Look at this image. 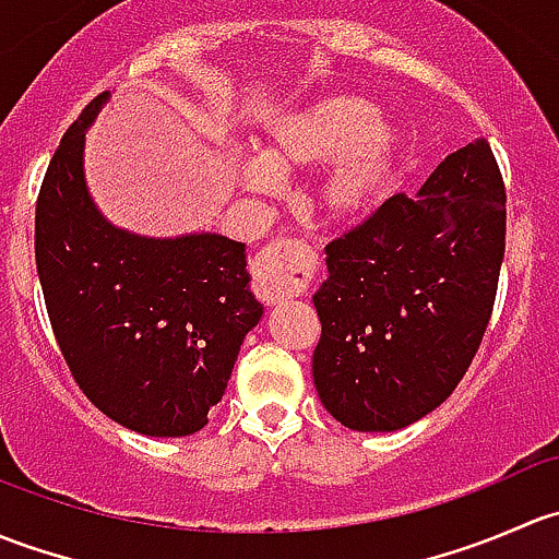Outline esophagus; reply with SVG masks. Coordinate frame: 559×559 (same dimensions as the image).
<instances>
[{"label": "esophagus", "mask_w": 559, "mask_h": 559, "mask_svg": "<svg viewBox=\"0 0 559 559\" xmlns=\"http://www.w3.org/2000/svg\"><path fill=\"white\" fill-rule=\"evenodd\" d=\"M259 270V295L267 302L300 297L311 284L316 259L311 248L300 240L281 238L267 243L257 257Z\"/></svg>", "instance_id": "obj_1"}]
</instances>
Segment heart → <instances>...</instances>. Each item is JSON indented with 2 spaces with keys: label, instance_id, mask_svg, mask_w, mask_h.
I'll use <instances>...</instances> for the list:
<instances>
[{
  "label": "heart",
  "instance_id": "b5f03b06",
  "mask_svg": "<svg viewBox=\"0 0 559 559\" xmlns=\"http://www.w3.org/2000/svg\"><path fill=\"white\" fill-rule=\"evenodd\" d=\"M400 162V134L392 121L357 94H326L284 112L267 127L262 162L240 167V180L273 191L278 175L316 170V207L335 224H357L379 211Z\"/></svg>",
  "mask_w": 559,
  "mask_h": 559
}]
</instances>
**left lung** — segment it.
Wrapping results in <instances>:
<instances>
[{
  "instance_id": "8db88e82",
  "label": "left lung",
  "mask_w": 559,
  "mask_h": 559,
  "mask_svg": "<svg viewBox=\"0 0 559 559\" xmlns=\"http://www.w3.org/2000/svg\"><path fill=\"white\" fill-rule=\"evenodd\" d=\"M506 251V186L487 140L394 194L326 246L313 384L348 430L414 425L454 392L492 316Z\"/></svg>"
}]
</instances>
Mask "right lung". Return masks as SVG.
<instances>
[{"label":"right lung","mask_w":559,"mask_h":559,"mask_svg":"<svg viewBox=\"0 0 559 559\" xmlns=\"http://www.w3.org/2000/svg\"><path fill=\"white\" fill-rule=\"evenodd\" d=\"M107 97L83 107L39 186L45 308L72 379L105 416L140 436H191L224 397L262 306L248 289L246 243L216 233L140 238L97 211L83 143Z\"/></svg>","instance_id":"1"}]
</instances>
